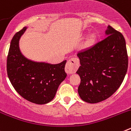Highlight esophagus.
Masks as SVG:
<instances>
[{
    "instance_id": "34e87169",
    "label": "esophagus",
    "mask_w": 131,
    "mask_h": 131,
    "mask_svg": "<svg viewBox=\"0 0 131 131\" xmlns=\"http://www.w3.org/2000/svg\"><path fill=\"white\" fill-rule=\"evenodd\" d=\"M79 60L77 58H73L69 60L66 65L65 71L68 74H71L75 73L79 68Z\"/></svg>"
}]
</instances>
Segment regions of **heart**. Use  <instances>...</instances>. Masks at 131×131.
I'll use <instances>...</instances> for the list:
<instances>
[{
    "instance_id": "b5f03b06",
    "label": "heart",
    "mask_w": 131,
    "mask_h": 131,
    "mask_svg": "<svg viewBox=\"0 0 131 131\" xmlns=\"http://www.w3.org/2000/svg\"><path fill=\"white\" fill-rule=\"evenodd\" d=\"M97 36L95 33H91L89 35V37L87 38V41H86V45L88 46H90V45H92L94 42H95L96 40Z\"/></svg>"
}]
</instances>
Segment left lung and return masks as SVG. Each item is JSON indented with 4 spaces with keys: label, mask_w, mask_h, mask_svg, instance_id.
Segmentation results:
<instances>
[{
    "label": "left lung",
    "mask_w": 131,
    "mask_h": 131,
    "mask_svg": "<svg viewBox=\"0 0 131 131\" xmlns=\"http://www.w3.org/2000/svg\"><path fill=\"white\" fill-rule=\"evenodd\" d=\"M105 35L106 39L77 54L81 64L76 72L81 78L79 95L91 104L110 97L121 86L128 68L123 35L110 25Z\"/></svg>",
    "instance_id": "1"
}]
</instances>
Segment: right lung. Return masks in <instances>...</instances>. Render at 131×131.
<instances>
[{"instance_id": "add662e5", "label": "right lung", "mask_w": 131, "mask_h": 131, "mask_svg": "<svg viewBox=\"0 0 131 131\" xmlns=\"http://www.w3.org/2000/svg\"><path fill=\"white\" fill-rule=\"evenodd\" d=\"M27 29L24 27L12 39L7 58L8 76L15 90L25 100L45 104L54 99L59 85L66 77L67 61L52 64L25 57L19 48V40Z\"/></svg>"}]
</instances>
